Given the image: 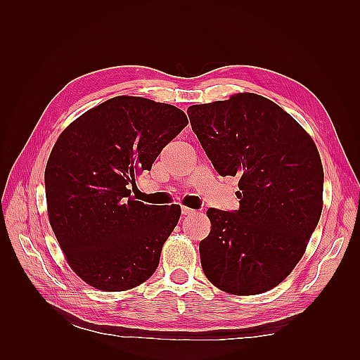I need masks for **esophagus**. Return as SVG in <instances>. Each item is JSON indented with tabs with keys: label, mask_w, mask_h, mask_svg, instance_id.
I'll return each instance as SVG.
<instances>
[{
	"label": "esophagus",
	"mask_w": 360,
	"mask_h": 360,
	"mask_svg": "<svg viewBox=\"0 0 360 360\" xmlns=\"http://www.w3.org/2000/svg\"><path fill=\"white\" fill-rule=\"evenodd\" d=\"M193 213H195V210L189 209V207H181V214H183V216H191V214H193Z\"/></svg>",
	"instance_id": "1"
}]
</instances>
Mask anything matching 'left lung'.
Segmentation results:
<instances>
[{
	"label": "left lung",
	"mask_w": 360,
	"mask_h": 360,
	"mask_svg": "<svg viewBox=\"0 0 360 360\" xmlns=\"http://www.w3.org/2000/svg\"><path fill=\"white\" fill-rule=\"evenodd\" d=\"M192 130L219 176H237V210H207L200 242L213 285L252 296L299 263L323 209V165L312 138L281 106L254 93L189 106Z\"/></svg>",
	"instance_id": "1"
}]
</instances>
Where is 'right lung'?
<instances>
[{
    "label": "right lung",
    "instance_id": "obj_1",
    "mask_svg": "<svg viewBox=\"0 0 360 360\" xmlns=\"http://www.w3.org/2000/svg\"><path fill=\"white\" fill-rule=\"evenodd\" d=\"M186 126L176 106L117 96L57 139L45 169L48 216L68 263L89 285L124 291L156 271L180 205L135 201L130 186Z\"/></svg>",
    "mask_w": 360,
    "mask_h": 360
}]
</instances>
